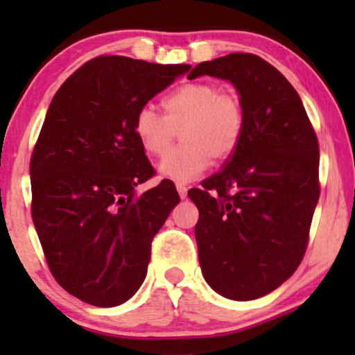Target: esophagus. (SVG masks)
I'll return each mask as SVG.
<instances>
[{"label": "esophagus", "mask_w": 355, "mask_h": 355, "mask_svg": "<svg viewBox=\"0 0 355 355\" xmlns=\"http://www.w3.org/2000/svg\"><path fill=\"white\" fill-rule=\"evenodd\" d=\"M177 190H178V195H180V198H185L187 197V185L185 183H177Z\"/></svg>", "instance_id": "34e87169"}]
</instances>
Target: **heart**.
<instances>
[{
    "mask_svg": "<svg viewBox=\"0 0 355 355\" xmlns=\"http://www.w3.org/2000/svg\"><path fill=\"white\" fill-rule=\"evenodd\" d=\"M164 113L153 105L138 108L133 132L152 157H164L180 130L183 144L168 153L158 170L164 177L189 182L209 168L214 160H225L239 148L245 128V108L234 89H222L214 81L182 85L164 100Z\"/></svg>",
    "mask_w": 355,
    "mask_h": 355,
    "instance_id": "obj_1",
    "label": "heart"
}]
</instances>
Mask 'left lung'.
Listing matches in <instances>:
<instances>
[{
  "label": "left lung",
  "instance_id": "obj_1",
  "mask_svg": "<svg viewBox=\"0 0 355 355\" xmlns=\"http://www.w3.org/2000/svg\"><path fill=\"white\" fill-rule=\"evenodd\" d=\"M229 80L245 108L239 148L191 189L195 239L205 280L220 295L254 300L302 262L320 195L319 141L299 93L252 53L203 61L189 75Z\"/></svg>",
  "mask_w": 355,
  "mask_h": 355
}]
</instances>
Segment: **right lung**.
I'll list each match as a JSON object with an SVG mask.
<instances>
[{
  "label": "right lung",
  "instance_id": "obj_1",
  "mask_svg": "<svg viewBox=\"0 0 355 355\" xmlns=\"http://www.w3.org/2000/svg\"><path fill=\"white\" fill-rule=\"evenodd\" d=\"M189 70L96 56L53 96L31 153V217L55 280L83 302L115 307L144 284L152 240L180 197L170 180L137 195L155 170L133 120Z\"/></svg>",
  "mask_w": 355,
  "mask_h": 355
}]
</instances>
